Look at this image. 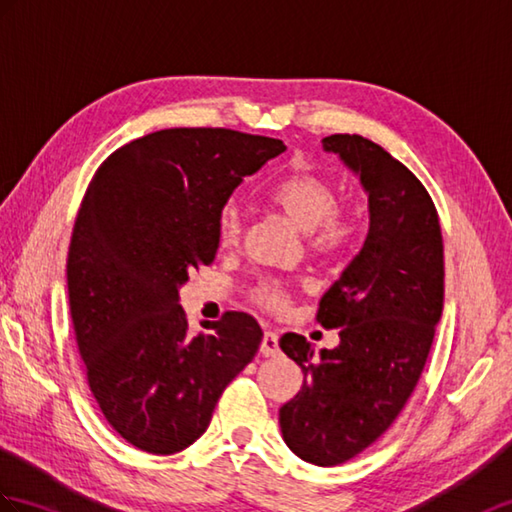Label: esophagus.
<instances>
[{
    "label": "esophagus",
    "mask_w": 512,
    "mask_h": 512,
    "mask_svg": "<svg viewBox=\"0 0 512 512\" xmlns=\"http://www.w3.org/2000/svg\"><path fill=\"white\" fill-rule=\"evenodd\" d=\"M259 353L266 355V358H275L279 353V336L275 331H264V338H261V344H259Z\"/></svg>",
    "instance_id": "34e87169"
}]
</instances>
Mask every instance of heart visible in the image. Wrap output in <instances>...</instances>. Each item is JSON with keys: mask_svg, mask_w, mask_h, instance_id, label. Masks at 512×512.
Segmentation results:
<instances>
[{"mask_svg": "<svg viewBox=\"0 0 512 512\" xmlns=\"http://www.w3.org/2000/svg\"><path fill=\"white\" fill-rule=\"evenodd\" d=\"M268 198L285 218L307 231L310 248L318 255H338L353 244L358 235V220L353 213L338 209L340 194L336 183L325 174L312 170L292 172L268 189ZM242 211L233 202L218 213V240L222 246H233L242 237ZM253 301L281 310L288 303L283 288L272 279H261L251 288Z\"/></svg>", "mask_w": 512, "mask_h": 512, "instance_id": "b5f03b06", "label": "heart"}]
</instances>
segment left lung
Listing matches in <instances>:
<instances>
[{
	"label": "left lung",
	"instance_id": "1",
	"mask_svg": "<svg viewBox=\"0 0 512 512\" xmlns=\"http://www.w3.org/2000/svg\"><path fill=\"white\" fill-rule=\"evenodd\" d=\"M323 148L360 176L371 224L318 305V323L340 329L338 347L316 355L299 334L279 340L305 375L279 425L296 456L334 467L373 445L410 399L443 314L445 261L434 202L406 165L360 135L325 137Z\"/></svg>",
	"mask_w": 512,
	"mask_h": 512
}]
</instances>
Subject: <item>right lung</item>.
<instances>
[{
  "mask_svg": "<svg viewBox=\"0 0 512 512\" xmlns=\"http://www.w3.org/2000/svg\"><path fill=\"white\" fill-rule=\"evenodd\" d=\"M283 150L227 128H165L117 148L91 178L67 255L71 323L104 419L141 451L192 445L255 358L253 316L227 312L194 336L178 288L216 257L233 189Z\"/></svg>",
  "mask_w": 512,
  "mask_h": 512,
  "instance_id": "1",
  "label": "right lung"
}]
</instances>
